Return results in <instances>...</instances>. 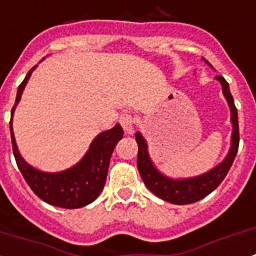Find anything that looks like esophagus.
Instances as JSON below:
<instances>
[{"instance_id": "34e87169", "label": "esophagus", "mask_w": 256, "mask_h": 256, "mask_svg": "<svg viewBox=\"0 0 256 256\" xmlns=\"http://www.w3.org/2000/svg\"><path fill=\"white\" fill-rule=\"evenodd\" d=\"M119 122L126 134H132L134 132V119H133L132 116L128 115V114H123V115L120 116Z\"/></svg>"}]
</instances>
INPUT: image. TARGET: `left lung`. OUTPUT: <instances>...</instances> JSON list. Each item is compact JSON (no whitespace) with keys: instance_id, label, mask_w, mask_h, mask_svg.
<instances>
[{"instance_id":"8db88e82","label":"left lung","mask_w":256,"mask_h":256,"mask_svg":"<svg viewBox=\"0 0 256 256\" xmlns=\"http://www.w3.org/2000/svg\"><path fill=\"white\" fill-rule=\"evenodd\" d=\"M209 66V64L206 58ZM217 81L221 84L222 88V94L226 99L228 104L230 108V122L233 126L232 130V141H230V148L228 152L226 157L220 162L217 166L210 168L209 171L204 172L198 176H191V178H171L164 175V172L156 168V164L152 161L149 150H148V142L144 138L140 132H136V141L138 145V154H137V168L140 172L141 178L148 188L153 192L154 195L158 196L160 199L168 202L171 204H178V206H186L202 200V198L208 196L209 194L221 184V182L226 176L228 171L230 170L232 164L234 162V158L237 156L238 145H240V128H238V112L234 104V99L230 94L229 84L225 81V78L221 76H217Z\"/></svg>"}]
</instances>
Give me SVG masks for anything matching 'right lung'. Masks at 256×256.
Segmentation results:
<instances>
[{
	"label": "right lung",
	"mask_w": 256,
	"mask_h": 256,
	"mask_svg": "<svg viewBox=\"0 0 256 256\" xmlns=\"http://www.w3.org/2000/svg\"><path fill=\"white\" fill-rule=\"evenodd\" d=\"M36 66L38 65H35L27 73L23 82L19 85L16 104L12 110L10 133H12V153L16 157L19 171L22 172L24 180L27 182L30 188L35 192L38 198L50 206H60V208H82L94 202L102 192L107 172H108V164L112 152L116 144L123 138V128L120 124H116L111 130L99 133L92 141L88 150L82 157L81 161H78L74 166L66 170L47 172V171L32 168L23 160L18 150L16 137L12 132V116H14L16 107L20 100L23 90Z\"/></svg>",
	"instance_id": "obj_1"
}]
</instances>
